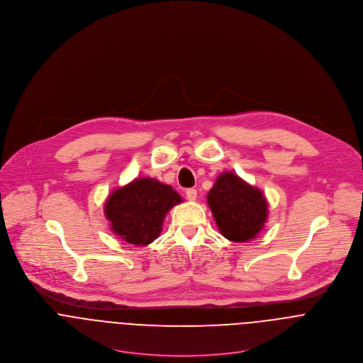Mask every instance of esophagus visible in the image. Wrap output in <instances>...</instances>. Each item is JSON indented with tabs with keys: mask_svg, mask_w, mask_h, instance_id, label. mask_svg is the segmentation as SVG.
I'll return each mask as SVG.
<instances>
[{
	"mask_svg": "<svg viewBox=\"0 0 363 363\" xmlns=\"http://www.w3.org/2000/svg\"><path fill=\"white\" fill-rule=\"evenodd\" d=\"M186 197H187V200L194 201L197 199V190L196 189H187L186 190Z\"/></svg>",
	"mask_w": 363,
	"mask_h": 363,
	"instance_id": "1",
	"label": "esophagus"
}]
</instances>
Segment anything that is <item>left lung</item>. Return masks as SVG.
I'll return each instance as SVG.
<instances>
[{
    "mask_svg": "<svg viewBox=\"0 0 363 363\" xmlns=\"http://www.w3.org/2000/svg\"><path fill=\"white\" fill-rule=\"evenodd\" d=\"M207 201L220 233L236 243L255 239L267 220L268 204L261 190L230 172L218 176Z\"/></svg>",
    "mask_w": 363,
    "mask_h": 363,
    "instance_id": "left-lung-1",
    "label": "left lung"
}]
</instances>
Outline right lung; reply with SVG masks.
I'll return each mask as SVG.
<instances>
[{"label": "right lung", "mask_w": 363, "mask_h": 363, "mask_svg": "<svg viewBox=\"0 0 363 363\" xmlns=\"http://www.w3.org/2000/svg\"><path fill=\"white\" fill-rule=\"evenodd\" d=\"M182 201L172 186L141 177L108 196L104 215L114 235L130 245L147 246L160 235L166 213Z\"/></svg>", "instance_id": "obj_1"}]
</instances>
